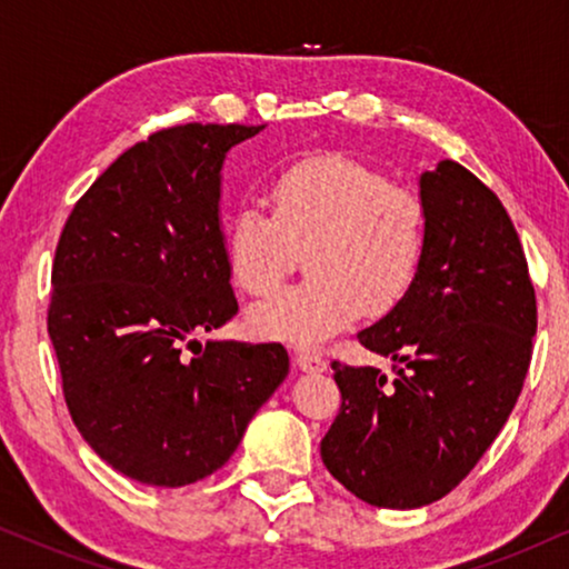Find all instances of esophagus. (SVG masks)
Returning a JSON list of instances; mask_svg holds the SVG:
<instances>
[{"label": "esophagus", "mask_w": 569, "mask_h": 569, "mask_svg": "<svg viewBox=\"0 0 569 569\" xmlns=\"http://www.w3.org/2000/svg\"><path fill=\"white\" fill-rule=\"evenodd\" d=\"M298 368L306 372H323L326 370V360L316 349H300L298 352Z\"/></svg>", "instance_id": "obj_1"}]
</instances>
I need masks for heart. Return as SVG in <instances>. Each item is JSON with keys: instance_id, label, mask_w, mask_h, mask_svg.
I'll return each instance as SVG.
<instances>
[{"instance_id": "heart-1", "label": "heart", "mask_w": 569, "mask_h": 569, "mask_svg": "<svg viewBox=\"0 0 569 569\" xmlns=\"http://www.w3.org/2000/svg\"><path fill=\"white\" fill-rule=\"evenodd\" d=\"M269 212L246 204L230 217V274L240 290L267 298L308 251L306 284L251 310L259 337L298 345L329 337L360 310L399 306L422 269L427 209L417 191L339 152L308 154L269 183Z\"/></svg>"}]
</instances>
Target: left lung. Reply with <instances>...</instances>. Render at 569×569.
I'll return each mask as SVG.
<instances>
[{
    "label": "left lung",
    "mask_w": 569,
    "mask_h": 569,
    "mask_svg": "<svg viewBox=\"0 0 569 569\" xmlns=\"http://www.w3.org/2000/svg\"><path fill=\"white\" fill-rule=\"evenodd\" d=\"M422 269L391 313L357 333L378 368L331 362L339 415L321 440L331 477L376 508L446 497L500 435L533 352L536 292L497 193L453 160L419 178Z\"/></svg>",
    "instance_id": "left-lung-1"
}]
</instances>
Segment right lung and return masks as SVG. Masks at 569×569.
Here are the masks:
<instances>
[{
  "label": "right lung",
  "instance_id": "obj_1",
  "mask_svg": "<svg viewBox=\"0 0 569 569\" xmlns=\"http://www.w3.org/2000/svg\"><path fill=\"white\" fill-rule=\"evenodd\" d=\"M261 129L154 131L100 173L61 230L49 337L67 409L88 446L142 485H193L228 463L290 370L279 341H197L238 313L220 170Z\"/></svg>",
  "mask_w": 569,
  "mask_h": 569
}]
</instances>
